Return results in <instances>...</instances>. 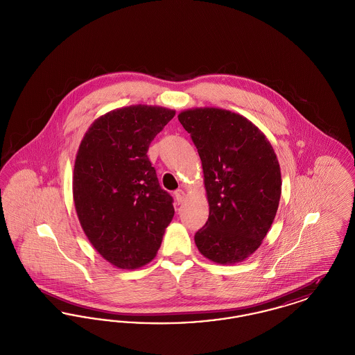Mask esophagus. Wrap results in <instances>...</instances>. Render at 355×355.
Listing matches in <instances>:
<instances>
[{
	"label": "esophagus",
	"mask_w": 355,
	"mask_h": 355,
	"mask_svg": "<svg viewBox=\"0 0 355 355\" xmlns=\"http://www.w3.org/2000/svg\"><path fill=\"white\" fill-rule=\"evenodd\" d=\"M174 197H175V201H177V203L180 205V203L184 202V200H185V191H184L182 189H178V190H175V191H174Z\"/></svg>",
	"instance_id": "obj_1"
}]
</instances>
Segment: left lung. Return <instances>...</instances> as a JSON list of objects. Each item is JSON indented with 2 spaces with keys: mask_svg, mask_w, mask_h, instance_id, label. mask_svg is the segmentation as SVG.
<instances>
[{
  "mask_svg": "<svg viewBox=\"0 0 355 355\" xmlns=\"http://www.w3.org/2000/svg\"><path fill=\"white\" fill-rule=\"evenodd\" d=\"M180 122L202 161L209 218L194 241L217 263L253 254L268 234L281 198V170L263 133L229 110L182 112Z\"/></svg>",
  "mask_w": 355,
  "mask_h": 355,
  "instance_id": "obj_1",
  "label": "left lung"
}]
</instances>
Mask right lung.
<instances>
[{
    "instance_id": "obj_1",
    "label": "right lung",
    "mask_w": 355,
    "mask_h": 355,
    "mask_svg": "<svg viewBox=\"0 0 355 355\" xmlns=\"http://www.w3.org/2000/svg\"><path fill=\"white\" fill-rule=\"evenodd\" d=\"M175 112L128 106L109 112L86 132L76 157L73 197L94 249L119 269L149 263L174 216L148 150Z\"/></svg>"
}]
</instances>
